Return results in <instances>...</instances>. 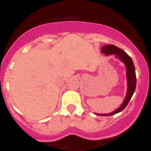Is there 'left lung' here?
<instances>
[{"label": "left lung", "mask_w": 151, "mask_h": 151, "mask_svg": "<svg viewBox=\"0 0 151 151\" xmlns=\"http://www.w3.org/2000/svg\"><path fill=\"white\" fill-rule=\"evenodd\" d=\"M101 53H105V55L115 54L116 57L119 58L125 64V65L126 67L127 81H128V91H127V95L126 98H125L124 102L123 103V104H122L120 108L117 109L116 111L110 113V114H98V115L101 116H110L123 111L126 108V106L128 105V102L130 101L134 91H135L136 83H137V77H136L135 68H134L132 59H131V58L127 54L124 50L116 47L115 45H106L102 47V49H101Z\"/></svg>", "instance_id": "1"}]
</instances>
